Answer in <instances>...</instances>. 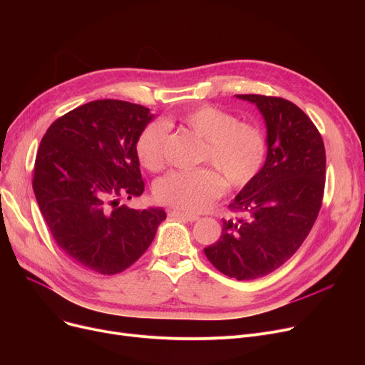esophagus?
Here are the masks:
<instances>
[{
	"label": "esophagus",
	"instance_id": "34e87169",
	"mask_svg": "<svg viewBox=\"0 0 365 365\" xmlns=\"http://www.w3.org/2000/svg\"><path fill=\"white\" fill-rule=\"evenodd\" d=\"M171 217H178V219H183V220H186V222H195V220H198L200 217L198 216H194V215H187V213H185V212H180V210H170V213H168Z\"/></svg>",
	"mask_w": 365,
	"mask_h": 365
}]
</instances>
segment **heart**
I'll return each mask as SVG.
<instances>
[{
  "label": "heart",
  "instance_id": "b5f03b06",
  "mask_svg": "<svg viewBox=\"0 0 365 365\" xmlns=\"http://www.w3.org/2000/svg\"><path fill=\"white\" fill-rule=\"evenodd\" d=\"M180 121L204 140L200 161L210 167L173 171L155 185V198L185 213H201L222 197L225 185L242 189L260 173L266 160V139L259 125L237 121L232 113L212 105L185 112ZM167 127L152 123L136 142L142 165L158 171L165 163Z\"/></svg>",
  "mask_w": 365,
  "mask_h": 365
}]
</instances>
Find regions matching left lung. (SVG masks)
Wrapping results in <instances>:
<instances>
[{
  "instance_id": "8db88e82",
  "label": "left lung",
  "mask_w": 365,
  "mask_h": 365,
  "mask_svg": "<svg viewBox=\"0 0 365 365\" xmlns=\"http://www.w3.org/2000/svg\"><path fill=\"white\" fill-rule=\"evenodd\" d=\"M255 103L266 124V161L240 190L220 238L204 248L222 274L238 281L274 272L308 237L322 204L325 149L319 131L299 106L282 98L237 94Z\"/></svg>"
}]
</instances>
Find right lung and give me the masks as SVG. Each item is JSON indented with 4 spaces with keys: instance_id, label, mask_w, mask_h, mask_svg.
Here are the masks:
<instances>
[{
    "instance_id": "1",
    "label": "right lung",
    "mask_w": 365,
    "mask_h": 365,
    "mask_svg": "<svg viewBox=\"0 0 365 365\" xmlns=\"http://www.w3.org/2000/svg\"><path fill=\"white\" fill-rule=\"evenodd\" d=\"M148 108L94 101L57 118L35 158L34 194L65 255L87 269L113 275L150 245L165 212L120 205L145 190L136 142L152 121Z\"/></svg>"
}]
</instances>
